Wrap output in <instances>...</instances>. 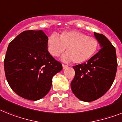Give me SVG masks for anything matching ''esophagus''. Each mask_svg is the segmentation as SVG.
Returning <instances> with one entry per match:
<instances>
[{"label": "esophagus", "mask_w": 122, "mask_h": 122, "mask_svg": "<svg viewBox=\"0 0 122 122\" xmlns=\"http://www.w3.org/2000/svg\"><path fill=\"white\" fill-rule=\"evenodd\" d=\"M62 67H63V69H65V68H68V65H65V64H62Z\"/></svg>", "instance_id": "1"}]
</instances>
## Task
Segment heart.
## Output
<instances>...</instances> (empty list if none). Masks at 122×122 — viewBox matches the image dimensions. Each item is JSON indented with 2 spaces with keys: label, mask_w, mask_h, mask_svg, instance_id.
I'll use <instances>...</instances> for the list:
<instances>
[{
  "label": "heart",
  "mask_w": 122,
  "mask_h": 122,
  "mask_svg": "<svg viewBox=\"0 0 122 122\" xmlns=\"http://www.w3.org/2000/svg\"><path fill=\"white\" fill-rule=\"evenodd\" d=\"M99 47L97 38L79 31H66L60 37L52 34L47 40L48 50L52 56L59 57L65 51L62 57L64 62L81 63L90 60L95 55Z\"/></svg>",
  "instance_id": "1"
}]
</instances>
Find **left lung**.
I'll return each mask as SVG.
<instances>
[{
    "instance_id": "left-lung-1",
    "label": "left lung",
    "mask_w": 122,
    "mask_h": 122,
    "mask_svg": "<svg viewBox=\"0 0 122 122\" xmlns=\"http://www.w3.org/2000/svg\"><path fill=\"white\" fill-rule=\"evenodd\" d=\"M101 49L84 63L73 66L75 77L71 82L73 94L83 102L100 98L113 84L117 69L115 48L103 34L94 32Z\"/></svg>"
}]
</instances>
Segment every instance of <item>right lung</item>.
Here are the masks:
<instances>
[{
    "label": "right lung",
    "instance_id": "obj_1",
    "mask_svg": "<svg viewBox=\"0 0 122 122\" xmlns=\"http://www.w3.org/2000/svg\"><path fill=\"white\" fill-rule=\"evenodd\" d=\"M47 37L42 30H25L9 43L4 59L9 85L18 95L38 100L50 91L52 77L62 65L48 52Z\"/></svg>",
    "mask_w": 122,
    "mask_h": 122
}]
</instances>
